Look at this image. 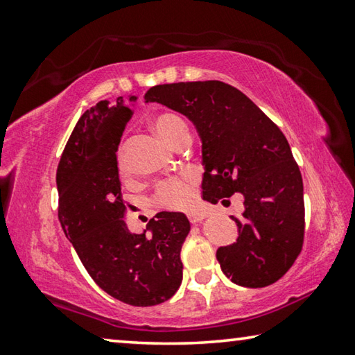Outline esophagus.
<instances>
[{
	"instance_id": "1",
	"label": "esophagus",
	"mask_w": 355,
	"mask_h": 355,
	"mask_svg": "<svg viewBox=\"0 0 355 355\" xmlns=\"http://www.w3.org/2000/svg\"><path fill=\"white\" fill-rule=\"evenodd\" d=\"M188 218H189V220H191V224H199V222L205 218V213H202V211H191L189 214H188Z\"/></svg>"
}]
</instances>
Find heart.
Wrapping results in <instances>:
<instances>
[{"label": "heart", "instance_id": "obj_1", "mask_svg": "<svg viewBox=\"0 0 355 355\" xmlns=\"http://www.w3.org/2000/svg\"><path fill=\"white\" fill-rule=\"evenodd\" d=\"M152 127L161 139L172 144L182 133H188L184 120L173 112H161L152 119ZM117 166L120 172H127V159L122 148L117 152ZM192 199V180H172L159 189V200L167 207H184Z\"/></svg>", "mask_w": 355, "mask_h": 355}]
</instances>
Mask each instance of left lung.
<instances>
[{
    "instance_id": "left-lung-1",
    "label": "left lung",
    "mask_w": 355,
    "mask_h": 355,
    "mask_svg": "<svg viewBox=\"0 0 355 355\" xmlns=\"http://www.w3.org/2000/svg\"><path fill=\"white\" fill-rule=\"evenodd\" d=\"M188 117L202 142V197L216 203L244 197L238 238L216 252L233 284L263 288L277 282L304 241V184L290 144L271 119L222 81L159 84L144 95ZM225 202V200H222Z\"/></svg>"
}]
</instances>
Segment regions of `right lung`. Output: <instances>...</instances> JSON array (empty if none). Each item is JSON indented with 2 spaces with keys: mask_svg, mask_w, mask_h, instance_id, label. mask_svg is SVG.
Masks as SVG:
<instances>
[{
  "mask_svg": "<svg viewBox=\"0 0 355 355\" xmlns=\"http://www.w3.org/2000/svg\"><path fill=\"white\" fill-rule=\"evenodd\" d=\"M136 100H101L83 114L59 161L56 184L65 238L95 284L125 304L148 307L182 285L180 252L191 225L178 211L158 213L142 233L125 224L116 153Z\"/></svg>",
  "mask_w": 355,
  "mask_h": 355,
  "instance_id": "add662e5",
  "label": "right lung"
}]
</instances>
